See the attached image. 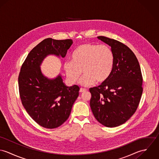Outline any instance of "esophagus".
<instances>
[{
	"label": "esophagus",
	"mask_w": 159,
	"mask_h": 159,
	"mask_svg": "<svg viewBox=\"0 0 159 159\" xmlns=\"http://www.w3.org/2000/svg\"><path fill=\"white\" fill-rule=\"evenodd\" d=\"M87 91V89H84V88H80V93H82V92H86Z\"/></svg>",
	"instance_id": "34e87169"
}]
</instances>
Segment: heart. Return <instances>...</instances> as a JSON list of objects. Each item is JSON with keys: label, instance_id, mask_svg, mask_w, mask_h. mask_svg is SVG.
Masks as SVG:
<instances>
[{"label": "heart", "instance_id": "obj_1", "mask_svg": "<svg viewBox=\"0 0 159 159\" xmlns=\"http://www.w3.org/2000/svg\"><path fill=\"white\" fill-rule=\"evenodd\" d=\"M114 57L111 49L106 45L85 43L78 46L71 55V61L64 64L67 78L71 83H75L81 77L83 86H89L95 81H105L113 68Z\"/></svg>", "mask_w": 159, "mask_h": 159}]
</instances>
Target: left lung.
Masks as SVG:
<instances>
[{
    "label": "left lung",
    "mask_w": 159,
    "mask_h": 159,
    "mask_svg": "<svg viewBox=\"0 0 159 159\" xmlns=\"http://www.w3.org/2000/svg\"><path fill=\"white\" fill-rule=\"evenodd\" d=\"M98 39L111 46L114 62L109 78L89 89L90 106L97 121L115 127L136 111L143 93V76L136 56L127 46L104 36Z\"/></svg>",
    "instance_id": "left-lung-1"
}]
</instances>
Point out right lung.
<instances>
[{
    "instance_id": "1",
    "label": "right lung",
    "mask_w": 159,
    "mask_h": 159,
    "mask_svg": "<svg viewBox=\"0 0 159 159\" xmlns=\"http://www.w3.org/2000/svg\"><path fill=\"white\" fill-rule=\"evenodd\" d=\"M72 43L71 39H46L30 51L20 70L18 87L23 107L35 122L46 129L57 128L67 120L80 88L67 87L60 75L48 79L40 66L48 54L65 57Z\"/></svg>"
}]
</instances>
